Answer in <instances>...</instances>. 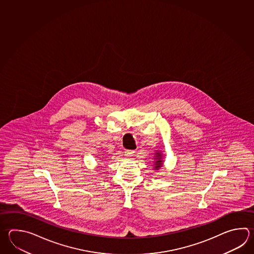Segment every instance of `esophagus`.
<instances>
[{
    "label": "esophagus",
    "instance_id": "obj_1",
    "mask_svg": "<svg viewBox=\"0 0 254 254\" xmlns=\"http://www.w3.org/2000/svg\"><path fill=\"white\" fill-rule=\"evenodd\" d=\"M135 155V151L134 150H127L125 152V156L127 158H132Z\"/></svg>",
    "mask_w": 254,
    "mask_h": 254
}]
</instances>
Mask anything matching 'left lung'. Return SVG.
<instances>
[{"label":"left lung","instance_id":"obj_1","mask_svg":"<svg viewBox=\"0 0 254 254\" xmlns=\"http://www.w3.org/2000/svg\"><path fill=\"white\" fill-rule=\"evenodd\" d=\"M155 156H154V161H153V163H154V170H159L161 167L163 166L164 165V156H163V154H162V152L160 150H156L155 151Z\"/></svg>","mask_w":254,"mask_h":254}]
</instances>
